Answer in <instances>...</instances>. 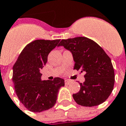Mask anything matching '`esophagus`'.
<instances>
[{"label": "esophagus", "mask_w": 126, "mask_h": 126, "mask_svg": "<svg viewBox=\"0 0 126 126\" xmlns=\"http://www.w3.org/2000/svg\"><path fill=\"white\" fill-rule=\"evenodd\" d=\"M70 83H71V81H70V80H65V84H67V85H68V84H70Z\"/></svg>", "instance_id": "esophagus-1"}]
</instances>
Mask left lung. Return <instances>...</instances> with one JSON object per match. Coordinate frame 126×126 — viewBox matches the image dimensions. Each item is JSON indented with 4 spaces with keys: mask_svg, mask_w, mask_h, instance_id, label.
I'll use <instances>...</instances> for the list:
<instances>
[{
    "mask_svg": "<svg viewBox=\"0 0 126 126\" xmlns=\"http://www.w3.org/2000/svg\"><path fill=\"white\" fill-rule=\"evenodd\" d=\"M58 46L71 52L75 61L74 69L85 73V81L79 83L80 90L73 94L76 103L92 107L104 102L111 94L115 83L113 66L105 51L86 37L61 40Z\"/></svg>",
    "mask_w": 126,
    "mask_h": 126,
    "instance_id": "left-lung-1",
    "label": "left lung"
}]
</instances>
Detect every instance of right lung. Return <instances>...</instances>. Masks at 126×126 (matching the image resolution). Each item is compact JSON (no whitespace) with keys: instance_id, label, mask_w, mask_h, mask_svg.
Masks as SVG:
<instances>
[{"instance_id":"1","label":"right lung","mask_w":126,"mask_h":126,"mask_svg":"<svg viewBox=\"0 0 126 126\" xmlns=\"http://www.w3.org/2000/svg\"><path fill=\"white\" fill-rule=\"evenodd\" d=\"M60 40H36L27 44L13 67V82L18 98L28 110L38 113L56 104L58 91L64 79L41 81L40 70L47 61L48 54Z\"/></svg>"}]
</instances>
